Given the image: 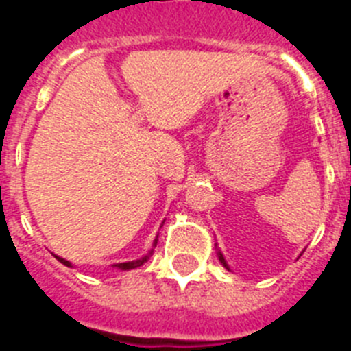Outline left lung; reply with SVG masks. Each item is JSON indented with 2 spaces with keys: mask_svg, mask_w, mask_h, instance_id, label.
Instances as JSON below:
<instances>
[{
  "mask_svg": "<svg viewBox=\"0 0 351 351\" xmlns=\"http://www.w3.org/2000/svg\"><path fill=\"white\" fill-rule=\"evenodd\" d=\"M219 261H221V263H222V267L226 268V270H230V267H228L226 260H224V256H222V254H221V252H219Z\"/></svg>",
  "mask_w": 351,
  "mask_h": 351,
  "instance_id": "1",
  "label": "left lung"
}]
</instances>
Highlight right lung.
I'll list each match as a JSON object with an SVG mask.
<instances>
[{"label":"right lung","mask_w":351,"mask_h":351,"mask_svg":"<svg viewBox=\"0 0 351 351\" xmlns=\"http://www.w3.org/2000/svg\"><path fill=\"white\" fill-rule=\"evenodd\" d=\"M155 245H157V239L154 240V247H155ZM152 252H154V249H152V251L148 252V254H146V256H143V258H139V260H134V261H125V263H117V265H112V267H118V268H120V270H132V268H138V267H141L143 263H146V261L150 260ZM56 260H58V261H62V263L65 265V267H72V263H70V261L63 260V258H60V256H56Z\"/></svg>","instance_id":"obj_1"}]
</instances>
